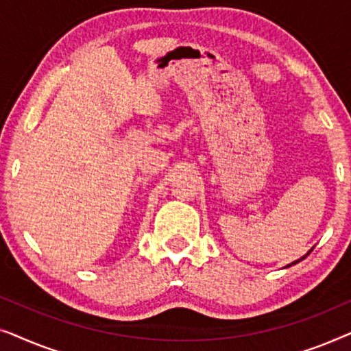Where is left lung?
Returning a JSON list of instances; mask_svg holds the SVG:
<instances>
[{"instance_id":"1","label":"left lung","mask_w":351,"mask_h":351,"mask_svg":"<svg viewBox=\"0 0 351 351\" xmlns=\"http://www.w3.org/2000/svg\"><path fill=\"white\" fill-rule=\"evenodd\" d=\"M310 254V252H308ZM308 254H305V256L304 257H302V258H305L306 256H308ZM302 258H299V261H295V262H292V263H289V265H287V267H291V265H295V263H299L300 261H302Z\"/></svg>"}]
</instances>
